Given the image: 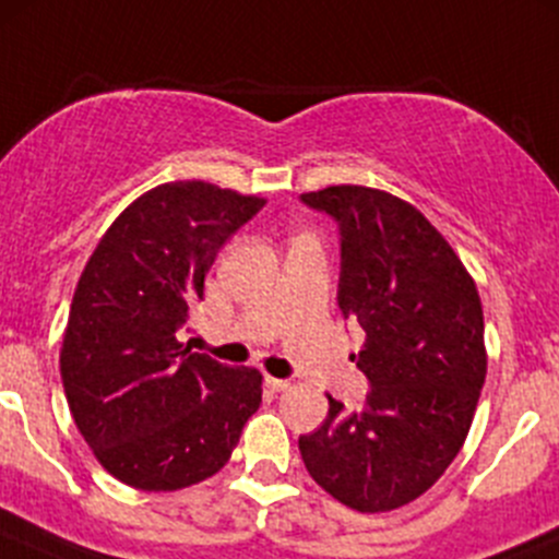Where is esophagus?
<instances>
[{"instance_id":"obj_1","label":"esophagus","mask_w":559,"mask_h":559,"mask_svg":"<svg viewBox=\"0 0 559 559\" xmlns=\"http://www.w3.org/2000/svg\"><path fill=\"white\" fill-rule=\"evenodd\" d=\"M264 384H267V389H273V392H284V389H289V381L273 379V376H267V379H264Z\"/></svg>"}]
</instances>
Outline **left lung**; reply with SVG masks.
Wrapping results in <instances>:
<instances>
[{
	"label": "left lung",
	"instance_id": "1",
	"mask_svg": "<svg viewBox=\"0 0 559 559\" xmlns=\"http://www.w3.org/2000/svg\"><path fill=\"white\" fill-rule=\"evenodd\" d=\"M341 229L337 306L365 330L357 368L365 405L332 394L326 419L300 436L308 473L362 514L425 495L460 454L487 379L476 281L411 202L368 186L300 197Z\"/></svg>",
	"mask_w": 559,
	"mask_h": 559
}]
</instances>
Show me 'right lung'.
Returning <instances> with one entry per match:
<instances>
[{"instance_id":"1","label":"right lung","mask_w":559,"mask_h":559,"mask_svg":"<svg viewBox=\"0 0 559 559\" xmlns=\"http://www.w3.org/2000/svg\"><path fill=\"white\" fill-rule=\"evenodd\" d=\"M264 200L175 180L123 207L83 267L61 341V384L99 465L143 492H175L222 471L262 373L178 341L222 246Z\"/></svg>"}]
</instances>
